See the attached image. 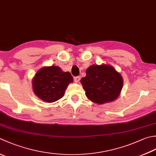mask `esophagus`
Returning <instances> with one entry per match:
<instances>
[{"label":"esophagus","mask_w":156,"mask_h":156,"mask_svg":"<svg viewBox=\"0 0 156 156\" xmlns=\"http://www.w3.org/2000/svg\"><path fill=\"white\" fill-rule=\"evenodd\" d=\"M80 78L79 77V76H75V77L74 78V82H79V81H80Z\"/></svg>","instance_id":"34e87169"}]
</instances>
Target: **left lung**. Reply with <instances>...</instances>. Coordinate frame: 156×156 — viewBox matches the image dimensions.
Listing matches in <instances>:
<instances>
[{
  "label": "left lung",
  "mask_w": 156,
  "mask_h": 156,
  "mask_svg": "<svg viewBox=\"0 0 156 156\" xmlns=\"http://www.w3.org/2000/svg\"><path fill=\"white\" fill-rule=\"evenodd\" d=\"M80 82L85 94L93 102L103 104L116 99L123 87V78L112 66L92 65Z\"/></svg>",
  "instance_id": "8db88e82"
}]
</instances>
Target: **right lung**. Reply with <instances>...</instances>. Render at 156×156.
<instances>
[{"label": "right lung", "instance_id": "add662e5", "mask_svg": "<svg viewBox=\"0 0 156 156\" xmlns=\"http://www.w3.org/2000/svg\"><path fill=\"white\" fill-rule=\"evenodd\" d=\"M73 78L69 72H63L59 67H44L36 72L32 79L34 92L39 99L53 103L64 95Z\"/></svg>", "mask_w": 156, "mask_h": 156}]
</instances>
